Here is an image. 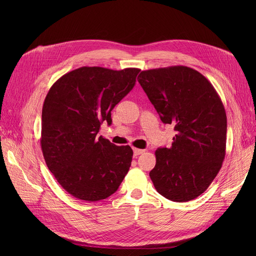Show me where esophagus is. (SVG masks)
I'll return each mask as SVG.
<instances>
[{
    "mask_svg": "<svg viewBox=\"0 0 256 256\" xmlns=\"http://www.w3.org/2000/svg\"><path fill=\"white\" fill-rule=\"evenodd\" d=\"M132 152H134V156H138L142 154L143 152H145L144 150H139V148H134Z\"/></svg>",
    "mask_w": 256,
    "mask_h": 256,
    "instance_id": "obj_1",
    "label": "esophagus"
}]
</instances>
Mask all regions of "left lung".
<instances>
[{
  "instance_id": "8db88e82",
  "label": "left lung",
  "mask_w": 256,
  "mask_h": 256,
  "mask_svg": "<svg viewBox=\"0 0 256 256\" xmlns=\"http://www.w3.org/2000/svg\"><path fill=\"white\" fill-rule=\"evenodd\" d=\"M138 82L160 120L176 132L170 147L156 150L150 172L156 190L176 202L195 199L217 176L225 158L222 100L204 76L186 66L143 70Z\"/></svg>"
}]
</instances>
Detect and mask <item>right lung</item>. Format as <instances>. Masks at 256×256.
I'll return each mask as SVG.
<instances>
[{"mask_svg":"<svg viewBox=\"0 0 256 256\" xmlns=\"http://www.w3.org/2000/svg\"><path fill=\"white\" fill-rule=\"evenodd\" d=\"M139 68L113 70L84 66L50 87L42 106V150L50 171L76 199L93 202L117 191L130 167L132 150L98 136L111 124V111L132 89Z\"/></svg>","mask_w":256,"mask_h":256,"instance_id":"obj_1","label":"right lung"}]
</instances>
